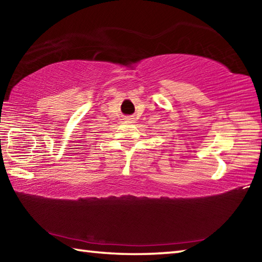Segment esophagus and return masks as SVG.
I'll return each instance as SVG.
<instances>
[{
    "mask_svg": "<svg viewBox=\"0 0 262 262\" xmlns=\"http://www.w3.org/2000/svg\"><path fill=\"white\" fill-rule=\"evenodd\" d=\"M125 122H127V123H134L135 122V118L134 117H126L125 118Z\"/></svg>",
    "mask_w": 262,
    "mask_h": 262,
    "instance_id": "esophagus-1",
    "label": "esophagus"
}]
</instances>
